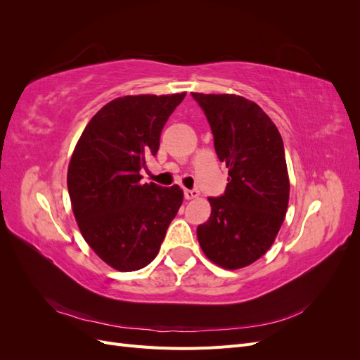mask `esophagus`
I'll list each match as a JSON object with an SVG mask.
<instances>
[{
    "instance_id": "obj_1",
    "label": "esophagus",
    "mask_w": 360,
    "mask_h": 360,
    "mask_svg": "<svg viewBox=\"0 0 360 360\" xmlns=\"http://www.w3.org/2000/svg\"><path fill=\"white\" fill-rule=\"evenodd\" d=\"M198 197H200V192L198 191H189V189L184 191V198H186V200H195V198H198Z\"/></svg>"
}]
</instances>
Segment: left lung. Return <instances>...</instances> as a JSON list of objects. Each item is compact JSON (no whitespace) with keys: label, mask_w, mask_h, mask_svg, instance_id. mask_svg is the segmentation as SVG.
I'll use <instances>...</instances> for the list:
<instances>
[{"label":"left lung","mask_w":360,"mask_h":360,"mask_svg":"<svg viewBox=\"0 0 360 360\" xmlns=\"http://www.w3.org/2000/svg\"><path fill=\"white\" fill-rule=\"evenodd\" d=\"M209 120L214 150L228 168L212 214L197 228L204 255L228 270L252 264L274 245L285 219L290 180L284 143L261 108L237 94L192 93Z\"/></svg>","instance_id":"8db88e82"}]
</instances>
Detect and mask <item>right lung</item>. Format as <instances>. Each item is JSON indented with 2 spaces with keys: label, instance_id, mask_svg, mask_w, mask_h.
<instances>
[{
  "label": "right lung",
  "instance_id": "1",
  "mask_svg": "<svg viewBox=\"0 0 360 360\" xmlns=\"http://www.w3.org/2000/svg\"><path fill=\"white\" fill-rule=\"evenodd\" d=\"M186 93L123 96L85 126L68 168L72 210L84 240L108 266L134 271L153 261L183 191L141 183L168 117Z\"/></svg>",
  "mask_w": 360,
  "mask_h": 360
}]
</instances>
